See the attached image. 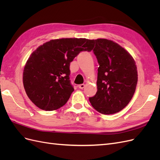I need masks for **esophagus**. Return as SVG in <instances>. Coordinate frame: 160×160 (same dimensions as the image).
<instances>
[{"instance_id": "esophagus-1", "label": "esophagus", "mask_w": 160, "mask_h": 160, "mask_svg": "<svg viewBox=\"0 0 160 160\" xmlns=\"http://www.w3.org/2000/svg\"><path fill=\"white\" fill-rule=\"evenodd\" d=\"M78 87H79V89H83L85 88V84H80V85H78Z\"/></svg>"}]
</instances>
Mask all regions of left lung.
<instances>
[{
    "mask_svg": "<svg viewBox=\"0 0 160 160\" xmlns=\"http://www.w3.org/2000/svg\"><path fill=\"white\" fill-rule=\"evenodd\" d=\"M95 42L93 52L99 64L98 91L89 101L100 113L114 114L133 98L138 83L137 67L133 57L118 43L106 38H98Z\"/></svg>",
    "mask_w": 160,
    "mask_h": 160,
    "instance_id": "obj_1",
    "label": "left lung"
}]
</instances>
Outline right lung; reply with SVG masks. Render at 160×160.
<instances>
[{
  "instance_id": "1",
  "label": "right lung",
  "mask_w": 160,
  "mask_h": 160,
  "mask_svg": "<svg viewBox=\"0 0 160 160\" xmlns=\"http://www.w3.org/2000/svg\"><path fill=\"white\" fill-rule=\"evenodd\" d=\"M94 40L59 38L38 47L24 67L22 81L28 98L38 108L53 111L69 100L73 88L70 83V62L81 51H91Z\"/></svg>"
}]
</instances>
